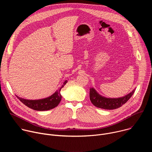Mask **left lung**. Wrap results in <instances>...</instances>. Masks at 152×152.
I'll return each instance as SVG.
<instances>
[{"label": "left lung", "mask_w": 152, "mask_h": 152, "mask_svg": "<svg viewBox=\"0 0 152 152\" xmlns=\"http://www.w3.org/2000/svg\"><path fill=\"white\" fill-rule=\"evenodd\" d=\"M135 90L134 89L132 92L121 97L107 98L100 95L94 88H90V99L91 103L97 107L104 110H114L126 103L134 94Z\"/></svg>", "instance_id": "left-lung-1"}]
</instances>
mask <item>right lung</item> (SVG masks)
Returning a JSON list of instances; mask_svg holds the SVG:
<instances>
[{"label": "right lung", "instance_id": "1", "mask_svg": "<svg viewBox=\"0 0 152 152\" xmlns=\"http://www.w3.org/2000/svg\"><path fill=\"white\" fill-rule=\"evenodd\" d=\"M67 82V80H65L60 88H59L52 95L46 98L38 100H28L20 97L17 96H16L24 104L34 110L39 111H48L56 107L60 103L62 98L60 91Z\"/></svg>", "mask_w": 152, "mask_h": 152}]
</instances>
